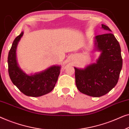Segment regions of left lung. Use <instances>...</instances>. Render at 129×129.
I'll return each mask as SVG.
<instances>
[{"label":"left lung","instance_id":"1","mask_svg":"<svg viewBox=\"0 0 129 129\" xmlns=\"http://www.w3.org/2000/svg\"><path fill=\"white\" fill-rule=\"evenodd\" d=\"M102 26L107 33L95 38L96 49L102 52L97 62L84 69L75 68L76 84L79 90L96 98L107 94L116 85L123 64L119 42L110 32L108 26Z\"/></svg>","mask_w":129,"mask_h":129}]
</instances>
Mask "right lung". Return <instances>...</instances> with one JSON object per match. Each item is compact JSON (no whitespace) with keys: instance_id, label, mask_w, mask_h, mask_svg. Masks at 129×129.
I'll return each instance as SVG.
<instances>
[{"instance_id":"obj_1","label":"right lung","mask_w":129,"mask_h":129,"mask_svg":"<svg viewBox=\"0 0 129 129\" xmlns=\"http://www.w3.org/2000/svg\"><path fill=\"white\" fill-rule=\"evenodd\" d=\"M23 35L22 32L14 40L8 54V72L10 80L21 92L31 97H39L53 89L60 74V66H53L33 75H27L17 66L16 50Z\"/></svg>"}]
</instances>
